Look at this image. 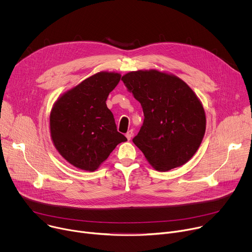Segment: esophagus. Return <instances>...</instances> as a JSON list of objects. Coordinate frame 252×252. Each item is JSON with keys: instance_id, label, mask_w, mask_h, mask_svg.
Here are the masks:
<instances>
[{"instance_id": "esophagus-1", "label": "esophagus", "mask_w": 252, "mask_h": 252, "mask_svg": "<svg viewBox=\"0 0 252 252\" xmlns=\"http://www.w3.org/2000/svg\"><path fill=\"white\" fill-rule=\"evenodd\" d=\"M132 134H133V131L130 129V130H128L126 133V138L129 140L130 138H131V136H132Z\"/></svg>"}]
</instances>
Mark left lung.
Instances as JSON below:
<instances>
[{
    "mask_svg": "<svg viewBox=\"0 0 252 252\" xmlns=\"http://www.w3.org/2000/svg\"><path fill=\"white\" fill-rule=\"evenodd\" d=\"M122 81L145 115L132 141L149 162L166 171L189 161L200 146L206 122L192 90L179 78L158 70L130 71Z\"/></svg>",
    "mask_w": 252,
    "mask_h": 252,
    "instance_id": "1",
    "label": "left lung"
}]
</instances>
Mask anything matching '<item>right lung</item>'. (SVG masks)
Masks as SVG:
<instances>
[{
    "label": "right lung",
    "instance_id": "obj_1",
    "mask_svg": "<svg viewBox=\"0 0 252 252\" xmlns=\"http://www.w3.org/2000/svg\"><path fill=\"white\" fill-rule=\"evenodd\" d=\"M121 75L97 73L63 94L55 103L50 126L54 145L70 164L94 171L119 143L127 140L118 131L105 100Z\"/></svg>",
    "mask_w": 252,
    "mask_h": 252
}]
</instances>
